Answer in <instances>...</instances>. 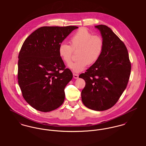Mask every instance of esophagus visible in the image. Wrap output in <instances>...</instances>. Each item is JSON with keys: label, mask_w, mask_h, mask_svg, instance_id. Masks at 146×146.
I'll list each match as a JSON object with an SVG mask.
<instances>
[{"label": "esophagus", "mask_w": 146, "mask_h": 146, "mask_svg": "<svg viewBox=\"0 0 146 146\" xmlns=\"http://www.w3.org/2000/svg\"><path fill=\"white\" fill-rule=\"evenodd\" d=\"M73 77H74L75 79H78V78H79V75L74 73V74H73Z\"/></svg>", "instance_id": "obj_1"}]
</instances>
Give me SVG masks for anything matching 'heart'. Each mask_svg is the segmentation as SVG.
Returning a JSON list of instances; mask_svg holds the SVG:
<instances>
[{
    "mask_svg": "<svg viewBox=\"0 0 146 146\" xmlns=\"http://www.w3.org/2000/svg\"><path fill=\"white\" fill-rule=\"evenodd\" d=\"M70 45L61 43L58 47V54L64 63L68 65L72 61V50H78V60L68 66L75 72L84 70L89 64L96 62L102 56L104 42L102 37L93 35L86 29L82 28L77 31L69 39Z\"/></svg>",
    "mask_w": 146,
    "mask_h": 146,
    "instance_id": "b5f03b06",
    "label": "heart"
}]
</instances>
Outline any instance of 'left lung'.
Here are the masks:
<instances>
[{
  "label": "left lung",
  "mask_w": 146,
  "mask_h": 146,
  "mask_svg": "<svg viewBox=\"0 0 146 146\" xmlns=\"http://www.w3.org/2000/svg\"><path fill=\"white\" fill-rule=\"evenodd\" d=\"M101 33L104 48L100 59L79 75L85 82L82 100L88 108L104 111L113 107L125 90L131 63L124 43L108 26H95Z\"/></svg>",
  "instance_id": "obj_1"
}]
</instances>
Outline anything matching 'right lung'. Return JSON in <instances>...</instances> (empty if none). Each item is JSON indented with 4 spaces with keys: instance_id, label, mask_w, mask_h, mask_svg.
Here are the masks:
<instances>
[{
    "instance_id": "1",
    "label": "right lung",
    "mask_w": 146,
    "mask_h": 146,
    "mask_svg": "<svg viewBox=\"0 0 146 146\" xmlns=\"http://www.w3.org/2000/svg\"><path fill=\"white\" fill-rule=\"evenodd\" d=\"M78 28L44 26L23 42L19 55L18 82L25 100L36 110L49 112L63 103L64 88L73 75L65 68L58 50L64 39Z\"/></svg>"
}]
</instances>
